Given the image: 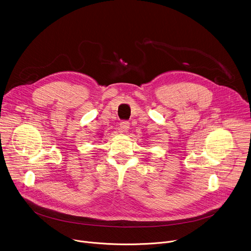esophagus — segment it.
Returning <instances> with one entry per match:
<instances>
[{"label": "esophagus", "mask_w": 251, "mask_h": 251, "mask_svg": "<svg viewBox=\"0 0 251 251\" xmlns=\"http://www.w3.org/2000/svg\"><path fill=\"white\" fill-rule=\"evenodd\" d=\"M129 128H130V123L128 121H122L120 123V130L122 132H127L129 130Z\"/></svg>", "instance_id": "34e87169"}]
</instances>
